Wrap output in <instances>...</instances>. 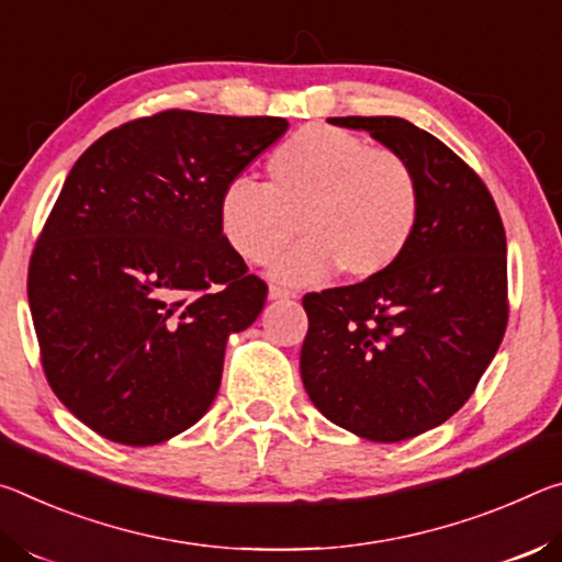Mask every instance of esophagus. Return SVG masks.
Returning <instances> with one entry per match:
<instances>
[{"mask_svg":"<svg viewBox=\"0 0 562 562\" xmlns=\"http://www.w3.org/2000/svg\"><path fill=\"white\" fill-rule=\"evenodd\" d=\"M269 299H271V301L296 299V291H289V289H283V286H271V289H269Z\"/></svg>","mask_w":562,"mask_h":562,"instance_id":"1","label":"esophagus"}]
</instances>
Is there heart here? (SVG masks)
<instances>
[{"label":"heart","instance_id":"1","mask_svg":"<svg viewBox=\"0 0 562 562\" xmlns=\"http://www.w3.org/2000/svg\"><path fill=\"white\" fill-rule=\"evenodd\" d=\"M269 183L232 179L218 196V228L248 263H273L286 283H314L341 269L351 281L391 271L418 234L423 196L401 154L373 149L346 128H299L266 161Z\"/></svg>","mask_w":562,"mask_h":562}]
</instances>
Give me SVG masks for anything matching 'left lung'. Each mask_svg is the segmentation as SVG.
<instances>
[{
	"instance_id": "left-lung-1",
	"label": "left lung",
	"mask_w": 562,
	"mask_h": 562,
	"mask_svg": "<svg viewBox=\"0 0 562 562\" xmlns=\"http://www.w3.org/2000/svg\"><path fill=\"white\" fill-rule=\"evenodd\" d=\"M416 171L418 234L379 279L306 293L301 379L324 416L375 443L446 423L508 326V256L491 191L461 156L398 116H334Z\"/></svg>"
}]
</instances>
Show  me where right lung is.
Masks as SVG:
<instances>
[{
    "label": "right lung",
    "instance_id": "obj_1",
    "mask_svg": "<svg viewBox=\"0 0 562 562\" xmlns=\"http://www.w3.org/2000/svg\"><path fill=\"white\" fill-rule=\"evenodd\" d=\"M286 128L169 109L112 128L71 167L26 293L52 391L99 436L156 446L211 408L228 336L269 291L221 234L218 196Z\"/></svg>",
    "mask_w": 562,
    "mask_h": 562
}]
</instances>
